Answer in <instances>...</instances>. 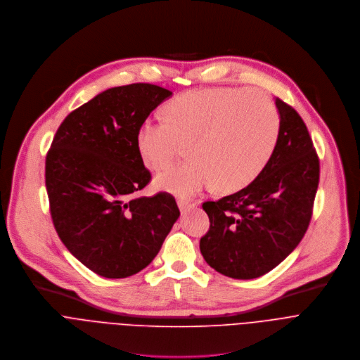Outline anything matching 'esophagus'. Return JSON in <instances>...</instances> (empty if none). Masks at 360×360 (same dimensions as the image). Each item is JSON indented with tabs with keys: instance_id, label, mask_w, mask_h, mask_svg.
Here are the masks:
<instances>
[{
	"instance_id": "1",
	"label": "esophagus",
	"mask_w": 360,
	"mask_h": 360,
	"mask_svg": "<svg viewBox=\"0 0 360 360\" xmlns=\"http://www.w3.org/2000/svg\"><path fill=\"white\" fill-rule=\"evenodd\" d=\"M179 204V208H180V211H181V214H186V212H188L190 210H193V208H195L197 205H198V202H190V201H179L177 202Z\"/></svg>"
}]
</instances>
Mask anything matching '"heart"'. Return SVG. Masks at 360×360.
Wrapping results in <instances>:
<instances>
[{
  "label": "heart",
  "mask_w": 360,
  "mask_h": 360,
  "mask_svg": "<svg viewBox=\"0 0 360 360\" xmlns=\"http://www.w3.org/2000/svg\"><path fill=\"white\" fill-rule=\"evenodd\" d=\"M279 134L274 102L258 89H205L181 95L166 108V120H145L137 150L155 170L166 167L188 145L187 162L155 179V186L191 198L217 183L223 191L250 184L268 165Z\"/></svg>",
  "instance_id": "obj_1"
}]
</instances>
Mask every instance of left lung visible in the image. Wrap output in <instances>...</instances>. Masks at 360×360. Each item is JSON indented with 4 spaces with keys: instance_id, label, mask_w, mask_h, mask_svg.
Instances as JSON below:
<instances>
[{
    "instance_id": "left-lung-1",
    "label": "left lung",
    "mask_w": 360,
    "mask_h": 360,
    "mask_svg": "<svg viewBox=\"0 0 360 360\" xmlns=\"http://www.w3.org/2000/svg\"><path fill=\"white\" fill-rule=\"evenodd\" d=\"M275 105L279 134L268 165L243 190L202 204L210 230L200 251L211 268L234 279L274 269L301 243L312 217L319 159L297 110L278 98Z\"/></svg>"
}]
</instances>
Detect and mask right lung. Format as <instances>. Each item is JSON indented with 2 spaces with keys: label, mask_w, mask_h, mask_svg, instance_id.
Wrapping results in <instances>:
<instances>
[{
  "label": "right lung",
  "mask_w": 360,
  "mask_h": 360,
  "mask_svg": "<svg viewBox=\"0 0 360 360\" xmlns=\"http://www.w3.org/2000/svg\"><path fill=\"white\" fill-rule=\"evenodd\" d=\"M172 95L150 84L106 89L69 113L52 140L45 186L55 230L101 276L127 278L146 268L180 215L170 194L137 197L150 181L137 130Z\"/></svg>",
  "instance_id": "obj_1"
}]
</instances>
